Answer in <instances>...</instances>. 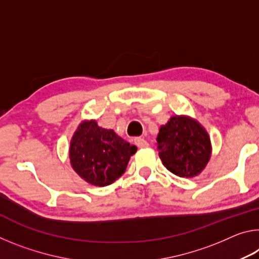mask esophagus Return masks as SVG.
Masks as SVG:
<instances>
[{
  "label": "esophagus",
  "instance_id": "esophagus-1",
  "mask_svg": "<svg viewBox=\"0 0 259 259\" xmlns=\"http://www.w3.org/2000/svg\"><path fill=\"white\" fill-rule=\"evenodd\" d=\"M135 144L137 145L139 148H145L148 146V143L146 142L145 139L144 138H140V137H137L135 138Z\"/></svg>",
  "mask_w": 259,
  "mask_h": 259
}]
</instances>
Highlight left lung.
<instances>
[{"label":"left lung","instance_id":"left-lung-1","mask_svg":"<svg viewBox=\"0 0 259 259\" xmlns=\"http://www.w3.org/2000/svg\"><path fill=\"white\" fill-rule=\"evenodd\" d=\"M162 163L179 177H195L211 156L209 135L198 121L175 115L162 125L156 138Z\"/></svg>","mask_w":259,"mask_h":259}]
</instances>
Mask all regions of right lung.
Masks as SVG:
<instances>
[{
  "label": "right lung",
  "mask_w": 259,
  "mask_h": 259,
  "mask_svg": "<svg viewBox=\"0 0 259 259\" xmlns=\"http://www.w3.org/2000/svg\"><path fill=\"white\" fill-rule=\"evenodd\" d=\"M137 147L130 145L113 130L100 128L95 120L83 121L69 146L72 168L87 183L107 186L124 174Z\"/></svg>",
  "instance_id": "1"
}]
</instances>
